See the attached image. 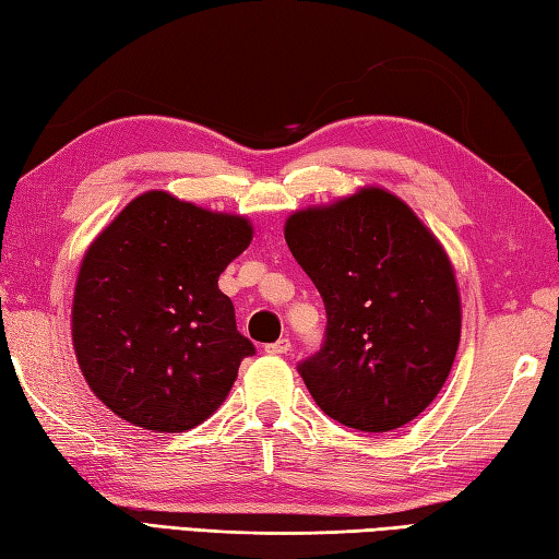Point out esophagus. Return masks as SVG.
Segmentation results:
<instances>
[{"label":"esophagus","instance_id":"34e87169","mask_svg":"<svg viewBox=\"0 0 559 559\" xmlns=\"http://www.w3.org/2000/svg\"><path fill=\"white\" fill-rule=\"evenodd\" d=\"M289 349H292V340H289V337H280L277 343H270V345H265V352H267V355H287Z\"/></svg>","mask_w":559,"mask_h":559}]
</instances>
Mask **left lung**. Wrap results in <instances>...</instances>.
<instances>
[{
  "label": "left lung",
  "instance_id": "1",
  "mask_svg": "<svg viewBox=\"0 0 559 559\" xmlns=\"http://www.w3.org/2000/svg\"><path fill=\"white\" fill-rule=\"evenodd\" d=\"M325 304V340L299 361L318 407L359 431L407 425L447 383L461 299L447 253L403 200L364 188L284 226Z\"/></svg>",
  "mask_w": 559,
  "mask_h": 559
}]
</instances>
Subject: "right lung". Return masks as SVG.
Segmentation results:
<instances>
[{
	"label": "right lung",
	"instance_id": "add662e5",
	"mask_svg": "<svg viewBox=\"0 0 559 559\" xmlns=\"http://www.w3.org/2000/svg\"><path fill=\"white\" fill-rule=\"evenodd\" d=\"M248 219L162 190L124 207L86 250L72 340L88 389L118 417L186 431L224 403L255 345L236 330L219 275L248 248Z\"/></svg>",
	"mask_w": 559,
	"mask_h": 559
}]
</instances>
